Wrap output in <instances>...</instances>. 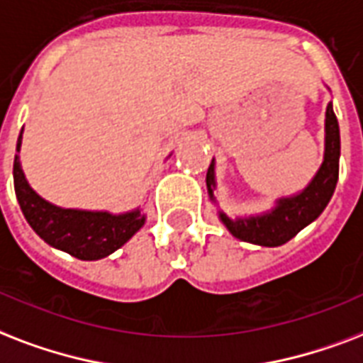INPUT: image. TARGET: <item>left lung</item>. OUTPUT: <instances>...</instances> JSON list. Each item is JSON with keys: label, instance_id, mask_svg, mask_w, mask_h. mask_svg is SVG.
I'll return each instance as SVG.
<instances>
[{"label": "left lung", "instance_id": "obj_1", "mask_svg": "<svg viewBox=\"0 0 363 363\" xmlns=\"http://www.w3.org/2000/svg\"><path fill=\"white\" fill-rule=\"evenodd\" d=\"M325 138L324 159L322 164L301 191L294 195L280 196L274 201L271 210L252 216H237L231 218L225 212L218 210V218L233 237L244 242L277 248L296 237L297 233L311 225L320 213L324 212L328 202L333 196L337 179H339V157H341V136L339 123L333 113V104L325 108ZM206 187L210 201L216 204L213 191L218 187L216 182V161H212L206 174Z\"/></svg>", "mask_w": 363, "mask_h": 363}]
</instances>
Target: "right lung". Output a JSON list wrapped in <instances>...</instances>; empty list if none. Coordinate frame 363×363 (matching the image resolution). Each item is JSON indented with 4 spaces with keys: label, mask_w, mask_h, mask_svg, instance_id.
I'll return each mask as SVG.
<instances>
[{
    "label": "right lung",
    "mask_w": 363,
    "mask_h": 363,
    "mask_svg": "<svg viewBox=\"0 0 363 363\" xmlns=\"http://www.w3.org/2000/svg\"><path fill=\"white\" fill-rule=\"evenodd\" d=\"M24 130V128H22ZM22 132L16 142L15 178L16 201L21 204L24 218L39 238L56 250L74 255L83 261H96L108 257L128 242L145 223V213L140 206L123 213H111L108 210H79L62 208L45 201L28 184L21 164ZM170 157V155H168Z\"/></svg>",
    "instance_id": "right-lung-1"
}]
</instances>
